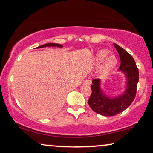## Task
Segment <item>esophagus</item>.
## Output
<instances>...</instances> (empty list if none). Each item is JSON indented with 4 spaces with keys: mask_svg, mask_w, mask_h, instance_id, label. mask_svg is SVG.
Listing matches in <instances>:
<instances>
[{
    "mask_svg": "<svg viewBox=\"0 0 153 153\" xmlns=\"http://www.w3.org/2000/svg\"><path fill=\"white\" fill-rule=\"evenodd\" d=\"M91 84V81L89 80H85L84 81V85H90Z\"/></svg>",
    "mask_w": 153,
    "mask_h": 153,
    "instance_id": "34e87169",
    "label": "esophagus"
}]
</instances>
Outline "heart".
I'll list each match as a JSON object with an SVG mask.
<instances>
[{
	"mask_svg": "<svg viewBox=\"0 0 153 153\" xmlns=\"http://www.w3.org/2000/svg\"><path fill=\"white\" fill-rule=\"evenodd\" d=\"M108 54H109V51L107 50H101V51H98L95 56L94 63L97 66L101 64L103 60H105L104 61L103 60L104 62L102 63L101 68H100L102 73H108L110 72L117 64V57L111 54L107 57Z\"/></svg>",
	"mask_w": 153,
	"mask_h": 153,
	"instance_id": "obj_1",
	"label": "heart"
}]
</instances>
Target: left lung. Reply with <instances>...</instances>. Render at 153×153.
I'll list each match as a JSON object with an SVG mask.
<instances>
[{
	"label": "left lung",
	"instance_id": "obj_1",
	"mask_svg": "<svg viewBox=\"0 0 153 153\" xmlns=\"http://www.w3.org/2000/svg\"><path fill=\"white\" fill-rule=\"evenodd\" d=\"M119 54L121 64L119 71L124 73L126 79V88L122 94L114 97H109L100 88V79H94L91 85L92 94L88 104L96 113L106 117H112L126 109L132 103L136 94L139 80L138 69L133 58L128 52L117 44H114Z\"/></svg>",
	"mask_w": 153,
	"mask_h": 153
}]
</instances>
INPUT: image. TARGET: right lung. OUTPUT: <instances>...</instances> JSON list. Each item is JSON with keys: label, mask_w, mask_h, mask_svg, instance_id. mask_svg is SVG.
<instances>
[{"label": "right lung", "mask_w": 153, "mask_h": 153, "mask_svg": "<svg viewBox=\"0 0 153 153\" xmlns=\"http://www.w3.org/2000/svg\"><path fill=\"white\" fill-rule=\"evenodd\" d=\"M46 46H58V47H60L61 48L62 47V45L61 44H53V43H49V44H44V45H42L40 46H39L37 48H44V47H46Z\"/></svg>", "instance_id": "right-lung-1"}]
</instances>
